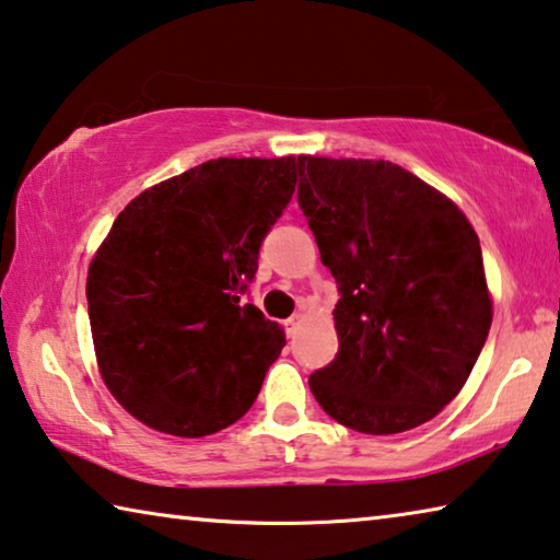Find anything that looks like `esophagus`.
<instances>
[{"label":"esophagus","mask_w":560,"mask_h":560,"mask_svg":"<svg viewBox=\"0 0 560 560\" xmlns=\"http://www.w3.org/2000/svg\"><path fill=\"white\" fill-rule=\"evenodd\" d=\"M304 322V316L301 314H294V316H289V322H287V334L289 336H294L296 334V328H299V324Z\"/></svg>","instance_id":"esophagus-1"}]
</instances>
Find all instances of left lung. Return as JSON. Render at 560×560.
I'll list each match as a JSON object with an SVG mask.
<instances>
[{
  "label": "left lung",
  "instance_id": "8db88e82",
  "mask_svg": "<svg viewBox=\"0 0 560 560\" xmlns=\"http://www.w3.org/2000/svg\"><path fill=\"white\" fill-rule=\"evenodd\" d=\"M304 211L339 287V353L308 378L318 406L371 436L431 421L491 328L481 244L454 201L374 159L301 156Z\"/></svg>",
  "mask_w": 560,
  "mask_h": 560
}]
</instances>
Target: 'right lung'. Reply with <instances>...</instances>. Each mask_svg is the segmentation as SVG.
Instances as JSON below:
<instances>
[{
	"label": "right lung",
	"mask_w": 560,
	"mask_h": 560,
	"mask_svg": "<svg viewBox=\"0 0 560 560\" xmlns=\"http://www.w3.org/2000/svg\"><path fill=\"white\" fill-rule=\"evenodd\" d=\"M301 156L211 159L127 203L86 279L102 378L141 423L184 439L252 408L283 331L244 299Z\"/></svg>",
	"instance_id": "add662e5"
}]
</instances>
